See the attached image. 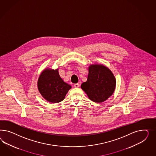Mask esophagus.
Wrapping results in <instances>:
<instances>
[{"label":"esophagus","mask_w":156,"mask_h":156,"mask_svg":"<svg viewBox=\"0 0 156 156\" xmlns=\"http://www.w3.org/2000/svg\"><path fill=\"white\" fill-rule=\"evenodd\" d=\"M74 86L76 88H78V87H80V85H79V83H75V84L74 85Z\"/></svg>","instance_id":"1"}]
</instances>
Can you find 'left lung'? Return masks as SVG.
<instances>
[{"instance_id":"left-lung-1","label":"left lung","mask_w":156,"mask_h":156,"mask_svg":"<svg viewBox=\"0 0 156 156\" xmlns=\"http://www.w3.org/2000/svg\"><path fill=\"white\" fill-rule=\"evenodd\" d=\"M116 80L112 71L101 65H90L87 81L81 85V88L90 100L102 102L113 94Z\"/></svg>"}]
</instances>
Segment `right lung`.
Here are the masks:
<instances>
[{"label": "right lung", "mask_w": 156, "mask_h": 156, "mask_svg": "<svg viewBox=\"0 0 156 156\" xmlns=\"http://www.w3.org/2000/svg\"><path fill=\"white\" fill-rule=\"evenodd\" d=\"M38 90L44 99L52 103L63 101L70 85L62 80L58 69H46L39 76L38 81Z\"/></svg>", "instance_id": "right-lung-1"}]
</instances>
